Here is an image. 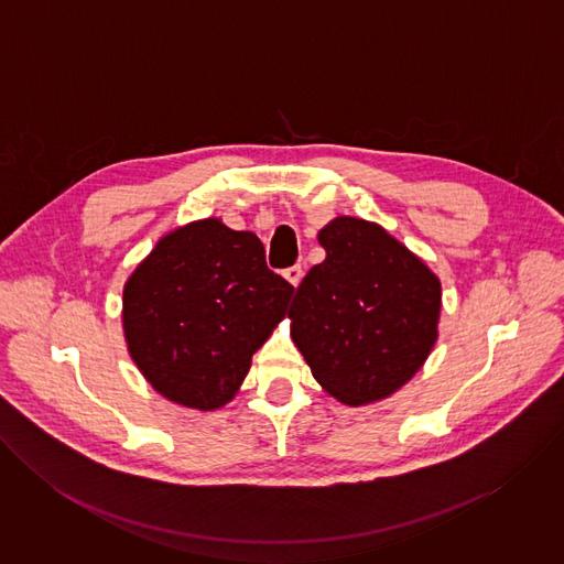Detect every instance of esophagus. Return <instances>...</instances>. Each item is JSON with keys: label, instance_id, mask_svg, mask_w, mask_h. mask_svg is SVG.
Wrapping results in <instances>:
<instances>
[{"label": "esophagus", "instance_id": "esophagus-1", "mask_svg": "<svg viewBox=\"0 0 564 564\" xmlns=\"http://www.w3.org/2000/svg\"><path fill=\"white\" fill-rule=\"evenodd\" d=\"M283 276L296 288V285L301 283V279H303V268H301L299 263H294V265H290V268L283 270Z\"/></svg>", "mask_w": 564, "mask_h": 564}]
</instances>
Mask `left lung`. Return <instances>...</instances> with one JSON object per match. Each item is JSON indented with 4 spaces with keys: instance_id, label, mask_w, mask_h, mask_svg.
I'll use <instances>...</instances> for the list:
<instances>
[{
    "instance_id": "obj_1",
    "label": "left lung",
    "mask_w": 564,
    "mask_h": 564,
    "mask_svg": "<svg viewBox=\"0 0 564 564\" xmlns=\"http://www.w3.org/2000/svg\"><path fill=\"white\" fill-rule=\"evenodd\" d=\"M324 263L296 288L292 339L314 379L359 406L404 386L435 339L437 276L386 229L339 216L318 231Z\"/></svg>"
}]
</instances>
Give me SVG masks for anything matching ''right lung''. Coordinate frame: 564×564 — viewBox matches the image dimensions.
Here are the masks:
<instances>
[{"label":"right lung","mask_w":564,"mask_h":564,"mask_svg":"<svg viewBox=\"0 0 564 564\" xmlns=\"http://www.w3.org/2000/svg\"><path fill=\"white\" fill-rule=\"evenodd\" d=\"M294 288L252 231L216 218L158 240L124 285V337L147 381L183 406H225Z\"/></svg>","instance_id":"right-lung-1"}]
</instances>
